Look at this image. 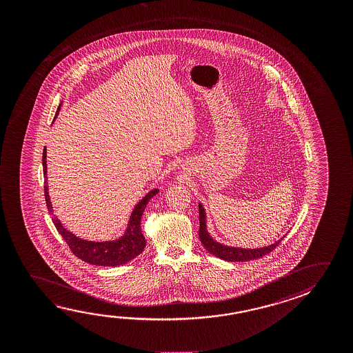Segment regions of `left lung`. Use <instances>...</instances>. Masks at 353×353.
I'll list each match as a JSON object with an SVG mask.
<instances>
[{
	"label": "left lung",
	"instance_id": "8db88e82",
	"mask_svg": "<svg viewBox=\"0 0 353 353\" xmlns=\"http://www.w3.org/2000/svg\"><path fill=\"white\" fill-rule=\"evenodd\" d=\"M283 237L270 246H265L260 249H241V248H232V246L218 243L214 240L213 237L210 236V234L208 232L205 210L203 208L202 204L199 203V239L202 241L203 246L208 250L210 254L219 257L221 260L230 261V262H243V261L260 259L276 249L279 243L283 240Z\"/></svg>",
	"mask_w": 353,
	"mask_h": 353
}]
</instances>
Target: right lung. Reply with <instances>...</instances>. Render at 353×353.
I'll use <instances>...</instances> for the list:
<instances>
[{"label":"right lung","mask_w":353,"mask_h":353,"mask_svg":"<svg viewBox=\"0 0 353 353\" xmlns=\"http://www.w3.org/2000/svg\"><path fill=\"white\" fill-rule=\"evenodd\" d=\"M61 105V104H60ZM60 105L54 117H58ZM43 174H44V196L47 202L48 210L52 215V223L57 228L59 234L64 237L65 241L69 245L70 250L76 257L81 259L87 263H91L94 266L116 267L127 263L129 261L133 260L137 256H139L145 249V237L141 232V216L146 208V204L149 203L151 198L157 196L159 190H151L146 196L140 201L133 212L130 214V218L128 221L127 229L124 235L110 241H87L83 239L76 236L75 234L66 230L61 221L54 215L50 196L48 192L47 183V149L43 150Z\"/></svg>","instance_id":"add662e5"}]
</instances>
